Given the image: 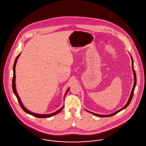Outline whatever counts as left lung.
Segmentation results:
<instances>
[{
    "label": "left lung",
    "instance_id": "8db88e82",
    "mask_svg": "<svg viewBox=\"0 0 146 146\" xmlns=\"http://www.w3.org/2000/svg\"><path fill=\"white\" fill-rule=\"evenodd\" d=\"M131 60H132V69H133V76H134V84H133V89H132V91H131V94H130V95L129 100H128V102H127V104H126L123 108H121L120 110H119L118 111L112 113V114H107V115H102V114H96V113H93V112H90V111H87V110L88 112H89V113H92V114H94V115H95L97 116V117H108L113 116V115H114L115 114L118 113V112H121V111H122L123 110L125 109V108H127V107L128 106V105H129V104L130 103V102H131V100H132V98H133V96L134 90H135L136 85V72H135V71L134 70V68H133V57H132L131 56Z\"/></svg>",
    "mask_w": 146,
    "mask_h": 146
}]
</instances>
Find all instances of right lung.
<instances>
[{
  "label": "right lung",
  "mask_w": 146,
  "mask_h": 146,
  "mask_svg": "<svg viewBox=\"0 0 146 146\" xmlns=\"http://www.w3.org/2000/svg\"><path fill=\"white\" fill-rule=\"evenodd\" d=\"M20 54H21V53H20L19 54L16 58L15 63H14V64H13V93H14V94H15V95H16V96L17 97V100H18V102H19V105H20L21 108H22V110H23L25 112H26V113H28V114H31L32 115H33V116H34V117H37V118H49V117H51L52 116H53V115H56V114H57V113H58L59 112H60L63 110L64 106H63L60 109H59V110L57 111L56 112L53 113H51V114H36V113L32 112L29 111V110H28L23 106V105L22 104V102H21V99H20V98H19V96L17 93L16 89V84H15V77H16V74H15V72H16V71H15V67H16V62H17V60L18 59V58H19V56H20ZM69 89H68L66 90V92L65 95H66V94L67 92L69 91Z\"/></svg>",
  "instance_id": "add662e5"
}]
</instances>
